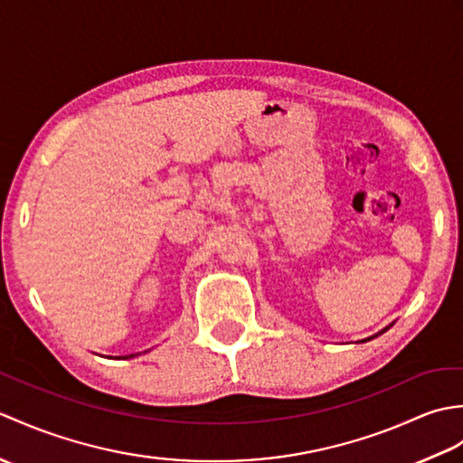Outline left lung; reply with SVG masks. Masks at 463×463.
Returning a JSON list of instances; mask_svg holds the SVG:
<instances>
[{
  "label": "left lung",
  "mask_w": 463,
  "mask_h": 463,
  "mask_svg": "<svg viewBox=\"0 0 463 463\" xmlns=\"http://www.w3.org/2000/svg\"><path fill=\"white\" fill-rule=\"evenodd\" d=\"M386 330H388V328H386ZM386 330H382V332H386Z\"/></svg>",
  "instance_id": "8db88e82"
}]
</instances>
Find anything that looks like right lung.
Wrapping results in <instances>:
<instances>
[{"instance_id":"add662e5","label":"right lung","mask_w":463,"mask_h":463,"mask_svg":"<svg viewBox=\"0 0 463 463\" xmlns=\"http://www.w3.org/2000/svg\"><path fill=\"white\" fill-rule=\"evenodd\" d=\"M131 356H133V354H131Z\"/></svg>"}]
</instances>
